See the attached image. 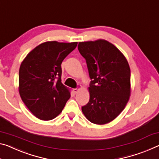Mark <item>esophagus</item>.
Instances as JSON below:
<instances>
[{"instance_id": "34e87169", "label": "esophagus", "mask_w": 159, "mask_h": 159, "mask_svg": "<svg viewBox=\"0 0 159 159\" xmlns=\"http://www.w3.org/2000/svg\"><path fill=\"white\" fill-rule=\"evenodd\" d=\"M80 89H81V86H80V85H78V87L76 88V89H73V91H74V93H77Z\"/></svg>"}]
</instances>
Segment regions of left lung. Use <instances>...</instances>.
<instances>
[{"instance_id": "obj_1", "label": "left lung", "mask_w": 159, "mask_h": 159, "mask_svg": "<svg viewBox=\"0 0 159 159\" xmlns=\"http://www.w3.org/2000/svg\"><path fill=\"white\" fill-rule=\"evenodd\" d=\"M78 49L86 61L90 100L82 112L90 122L105 125L125 109L130 96V68L117 47L104 39L79 42Z\"/></svg>"}]
</instances>
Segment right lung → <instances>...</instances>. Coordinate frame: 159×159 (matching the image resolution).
I'll list each match as a JSON object with an SVG mask.
<instances>
[{
  "label": "right lung",
  "instance_id": "add662e5",
  "mask_svg": "<svg viewBox=\"0 0 159 159\" xmlns=\"http://www.w3.org/2000/svg\"><path fill=\"white\" fill-rule=\"evenodd\" d=\"M78 42H46L32 49L19 70V93L35 117L51 120L61 112L70 92L61 83V64Z\"/></svg>",
  "mask_w": 159,
  "mask_h": 159
}]
</instances>
